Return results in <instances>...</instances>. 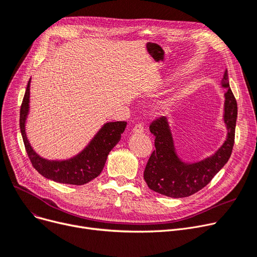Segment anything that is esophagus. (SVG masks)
<instances>
[{"label": "esophagus", "instance_id": "esophagus-1", "mask_svg": "<svg viewBox=\"0 0 257 257\" xmlns=\"http://www.w3.org/2000/svg\"><path fill=\"white\" fill-rule=\"evenodd\" d=\"M133 133H143L144 132V127L141 124H138L135 126V128L132 129Z\"/></svg>", "mask_w": 257, "mask_h": 257}]
</instances>
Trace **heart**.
Here are the masks:
<instances>
[{
	"label": "heart",
	"mask_w": 257,
	"mask_h": 257,
	"mask_svg": "<svg viewBox=\"0 0 257 257\" xmlns=\"http://www.w3.org/2000/svg\"><path fill=\"white\" fill-rule=\"evenodd\" d=\"M169 106H170V104H169L168 102L161 103V104L158 106V110H159V111H161V112H163V111H165V110L168 109V108H169Z\"/></svg>",
	"instance_id": "heart-1"
}]
</instances>
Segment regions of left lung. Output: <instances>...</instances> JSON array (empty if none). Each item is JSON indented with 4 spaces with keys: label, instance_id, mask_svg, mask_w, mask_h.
Returning <instances> with one entry per match:
<instances>
[{
    "label": "left lung",
    "instance_id": "1",
    "mask_svg": "<svg viewBox=\"0 0 257 257\" xmlns=\"http://www.w3.org/2000/svg\"><path fill=\"white\" fill-rule=\"evenodd\" d=\"M220 84L227 89L222 114L227 137L213 154L187 162L177 153L169 119L163 116L150 125V132L155 137V150L145 168L144 178L151 190L173 198L190 196L208 185L229 161L235 137L237 104L230 89L227 69Z\"/></svg>",
    "mask_w": 257,
    "mask_h": 257
}]
</instances>
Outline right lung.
<instances>
[{
	"instance_id": "add662e5",
	"label": "right lung",
	"mask_w": 257,
	"mask_h": 257,
	"mask_svg": "<svg viewBox=\"0 0 257 257\" xmlns=\"http://www.w3.org/2000/svg\"><path fill=\"white\" fill-rule=\"evenodd\" d=\"M30 82L21 106L20 129L29 160L36 170L47 180L69 185H84L101 174L109 152L120 141L126 121H109L98 129L94 137L79 153L66 160H48L41 156L27 138L26 122L30 111Z\"/></svg>"
}]
</instances>
